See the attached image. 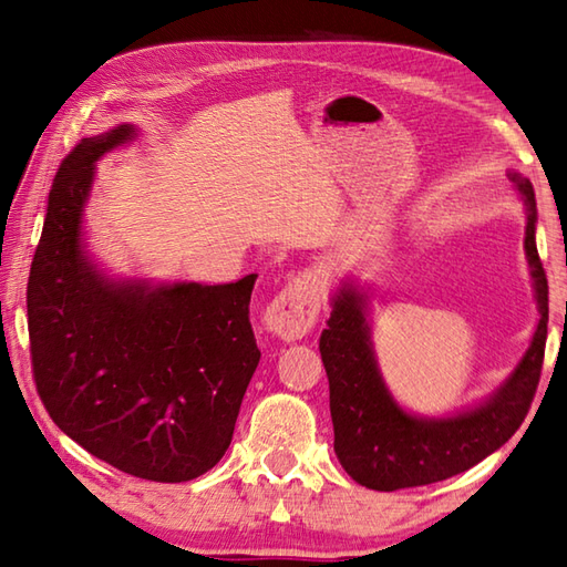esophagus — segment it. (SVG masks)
Returning a JSON list of instances; mask_svg holds the SVG:
<instances>
[{
	"label": "esophagus",
	"instance_id": "34e87169",
	"mask_svg": "<svg viewBox=\"0 0 567 567\" xmlns=\"http://www.w3.org/2000/svg\"><path fill=\"white\" fill-rule=\"evenodd\" d=\"M321 309V287L309 275H299L285 285L262 315V329L280 341L302 339L315 327Z\"/></svg>",
	"mask_w": 567,
	"mask_h": 567
}]
</instances>
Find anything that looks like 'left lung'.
<instances>
[{"label":"left lung","instance_id":"left-lung-1","mask_svg":"<svg viewBox=\"0 0 567 567\" xmlns=\"http://www.w3.org/2000/svg\"><path fill=\"white\" fill-rule=\"evenodd\" d=\"M509 179L526 207L524 250L540 319L509 378L483 402L445 416L406 412L378 365L365 287L346 277L331 295V317L321 331L319 351L329 378L333 451L358 485L394 492L465 473L502 449L528 414L546 351L548 280L536 248L534 187L519 173H509Z\"/></svg>","mask_w":567,"mask_h":567}]
</instances>
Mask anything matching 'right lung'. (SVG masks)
<instances>
[{
  "label": "right lung",
  "instance_id": "right-lung-1",
  "mask_svg": "<svg viewBox=\"0 0 567 567\" xmlns=\"http://www.w3.org/2000/svg\"><path fill=\"white\" fill-rule=\"evenodd\" d=\"M136 136L118 124L60 165L29 275L31 363L48 414L84 451L134 477L187 483L221 461L258 368V275L153 282L92 260L82 221L94 163Z\"/></svg>",
  "mask_w": 567,
  "mask_h": 567
}]
</instances>
